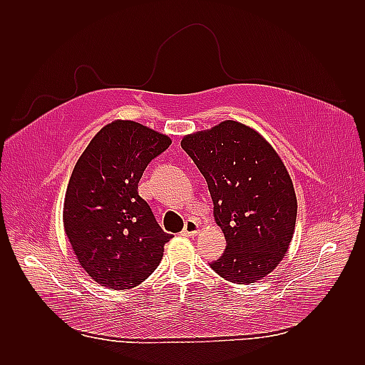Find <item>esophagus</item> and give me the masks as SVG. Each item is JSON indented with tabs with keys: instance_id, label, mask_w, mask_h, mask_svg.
Masks as SVG:
<instances>
[{
	"instance_id": "1",
	"label": "esophagus",
	"mask_w": 365,
	"mask_h": 365,
	"mask_svg": "<svg viewBox=\"0 0 365 365\" xmlns=\"http://www.w3.org/2000/svg\"><path fill=\"white\" fill-rule=\"evenodd\" d=\"M182 233L185 236H196L197 233H200V224H197V220L195 219H187L185 220V225H184V230Z\"/></svg>"
}]
</instances>
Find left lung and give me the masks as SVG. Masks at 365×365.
Segmentation results:
<instances>
[{
  "label": "left lung",
  "mask_w": 365,
  "mask_h": 365,
  "mask_svg": "<svg viewBox=\"0 0 365 365\" xmlns=\"http://www.w3.org/2000/svg\"><path fill=\"white\" fill-rule=\"evenodd\" d=\"M181 148L204 175L227 240L210 267L236 284L267 277L288 252L297 220L294 184L279 153L236 120L184 135Z\"/></svg>",
  "instance_id": "1"
}]
</instances>
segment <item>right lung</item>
Returning <instances> with one entry per match:
<instances>
[{"label": "right lung", "instance_id": "right-lung-1", "mask_svg": "<svg viewBox=\"0 0 365 365\" xmlns=\"http://www.w3.org/2000/svg\"><path fill=\"white\" fill-rule=\"evenodd\" d=\"M172 140L132 120L103 126L77 160L65 192L63 230L77 262L105 288H135L163 259L164 233L138 195L148 164Z\"/></svg>", "mask_w": 365, "mask_h": 365}]
</instances>
